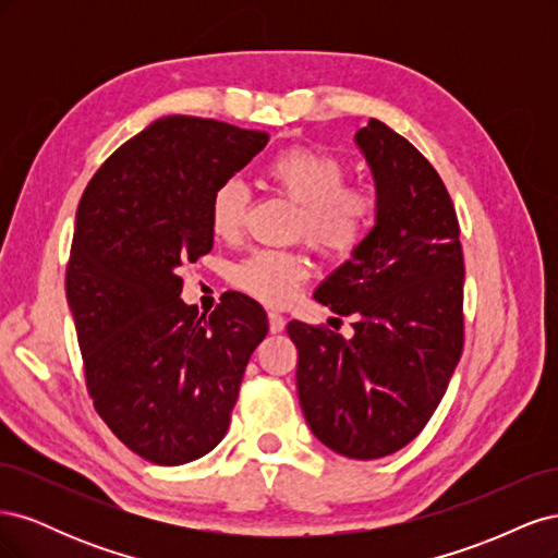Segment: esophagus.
<instances>
[{
  "label": "esophagus",
  "instance_id": "34e87169",
  "mask_svg": "<svg viewBox=\"0 0 558 558\" xmlns=\"http://www.w3.org/2000/svg\"><path fill=\"white\" fill-rule=\"evenodd\" d=\"M267 318H269V332H281L283 326H286V318L279 314V312H267Z\"/></svg>",
  "mask_w": 558,
  "mask_h": 558
}]
</instances>
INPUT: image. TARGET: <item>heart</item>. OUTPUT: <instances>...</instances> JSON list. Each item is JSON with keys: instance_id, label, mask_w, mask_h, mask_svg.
Instances as JSON below:
<instances>
[{"instance_id": "heart-1", "label": "heart", "mask_w": 558, "mask_h": 558, "mask_svg": "<svg viewBox=\"0 0 558 558\" xmlns=\"http://www.w3.org/2000/svg\"><path fill=\"white\" fill-rule=\"evenodd\" d=\"M347 162L314 146H293L277 154L265 167V179L275 191L298 205L295 228L332 258H349L375 230L379 197L365 183H349ZM248 195L238 179H228L209 202L211 230L223 240L238 238ZM310 277V260L293 248H260L251 253L232 279L240 289L265 305L281 307L291 302Z\"/></svg>"}]
</instances>
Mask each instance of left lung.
<instances>
[{
	"instance_id": "8db88e82",
	"label": "left lung",
	"mask_w": 558,
	"mask_h": 558,
	"mask_svg": "<svg viewBox=\"0 0 558 558\" xmlns=\"http://www.w3.org/2000/svg\"><path fill=\"white\" fill-rule=\"evenodd\" d=\"M379 216L367 242L314 298L356 316L353 337L291 320L298 398L312 433L347 459L410 445L440 404L463 351L459 218L435 167L377 118L356 132Z\"/></svg>"
}]
</instances>
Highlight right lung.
<instances>
[{"mask_svg": "<svg viewBox=\"0 0 558 558\" xmlns=\"http://www.w3.org/2000/svg\"><path fill=\"white\" fill-rule=\"evenodd\" d=\"M267 132L167 116L125 142L81 197L66 302L97 414L158 465L209 453L230 426L246 363L267 335L256 300L209 318L181 300L179 267L211 251L209 202Z\"/></svg>", "mask_w": 558, "mask_h": 558, "instance_id": "add662e5", "label": "right lung"}]
</instances>
